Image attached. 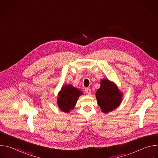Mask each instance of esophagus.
Listing matches in <instances>:
<instances>
[{
    "label": "esophagus",
    "instance_id": "esophagus-1",
    "mask_svg": "<svg viewBox=\"0 0 158 158\" xmlns=\"http://www.w3.org/2000/svg\"><path fill=\"white\" fill-rule=\"evenodd\" d=\"M85 93H86L87 94L89 95V94H91V90L89 88H85Z\"/></svg>",
    "mask_w": 158,
    "mask_h": 158
}]
</instances>
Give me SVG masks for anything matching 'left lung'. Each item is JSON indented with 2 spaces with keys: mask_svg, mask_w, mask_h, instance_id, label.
I'll return each mask as SVG.
<instances>
[{
  "mask_svg": "<svg viewBox=\"0 0 158 158\" xmlns=\"http://www.w3.org/2000/svg\"><path fill=\"white\" fill-rule=\"evenodd\" d=\"M96 95L98 104L104 113L118 107L122 98V94L118 87L108 79L101 81V87L98 89Z\"/></svg>",
  "mask_w": 158,
  "mask_h": 158,
  "instance_id": "left-lung-1",
  "label": "left lung"
}]
</instances>
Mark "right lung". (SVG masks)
Listing matches in <instances>:
<instances>
[{"instance_id":"right-lung-1","label":"right lung","mask_w":158,"mask_h":158,"mask_svg":"<svg viewBox=\"0 0 158 158\" xmlns=\"http://www.w3.org/2000/svg\"><path fill=\"white\" fill-rule=\"evenodd\" d=\"M83 93L71 85H65L61 89L57 98L59 107L65 112L73 109L79 97Z\"/></svg>"}]
</instances>
